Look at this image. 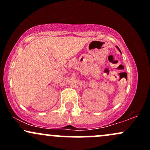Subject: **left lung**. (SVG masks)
<instances>
[{
	"label": "left lung",
	"mask_w": 150,
	"mask_h": 150,
	"mask_svg": "<svg viewBox=\"0 0 150 150\" xmlns=\"http://www.w3.org/2000/svg\"><path fill=\"white\" fill-rule=\"evenodd\" d=\"M117 49H118V50H119V48H118V47H117Z\"/></svg>",
	"instance_id": "8db88e82"
}]
</instances>
